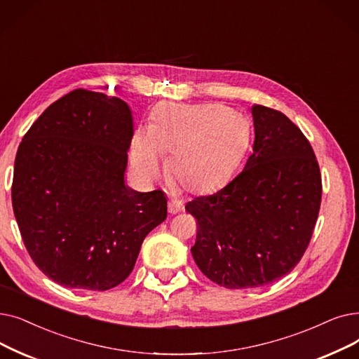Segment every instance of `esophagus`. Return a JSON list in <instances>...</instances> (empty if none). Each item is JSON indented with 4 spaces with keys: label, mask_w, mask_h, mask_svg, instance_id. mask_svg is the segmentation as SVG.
<instances>
[{
    "label": "esophagus",
    "mask_w": 359,
    "mask_h": 359,
    "mask_svg": "<svg viewBox=\"0 0 359 359\" xmlns=\"http://www.w3.org/2000/svg\"><path fill=\"white\" fill-rule=\"evenodd\" d=\"M180 210H182V204L179 201H176V199L168 201V212L170 214H177Z\"/></svg>",
    "instance_id": "34e87169"
}]
</instances>
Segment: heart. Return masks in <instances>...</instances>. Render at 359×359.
I'll use <instances>...</instances> for the list:
<instances>
[{"mask_svg":"<svg viewBox=\"0 0 359 359\" xmlns=\"http://www.w3.org/2000/svg\"><path fill=\"white\" fill-rule=\"evenodd\" d=\"M251 142V124L218 104L165 102L155 108L149 126L133 137L130 163L139 179L152 182L170 155L167 173L184 189L205 192L230 179Z\"/></svg>","mask_w":359,"mask_h":359,"instance_id":"1","label":"heart"}]
</instances>
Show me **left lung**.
Instances as JSON below:
<instances>
[{"instance_id": "1", "label": "left lung", "mask_w": 359, "mask_h": 359, "mask_svg": "<svg viewBox=\"0 0 359 359\" xmlns=\"http://www.w3.org/2000/svg\"><path fill=\"white\" fill-rule=\"evenodd\" d=\"M254 147L227 186L186 204L198 222L199 270L227 289L270 285L290 273L313 236L321 204L316 154L283 113L252 105Z\"/></svg>"}]
</instances>
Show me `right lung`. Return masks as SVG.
Wrapping results in <instances>:
<instances>
[{"label":"right lung","instance_id":"1","mask_svg":"<svg viewBox=\"0 0 359 359\" xmlns=\"http://www.w3.org/2000/svg\"><path fill=\"white\" fill-rule=\"evenodd\" d=\"M133 130L123 100L76 89L23 137L14 161V217L30 258L61 286L120 285L145 236L165 220L164 192H137L124 179Z\"/></svg>","mask_w":359,"mask_h":359}]
</instances>
